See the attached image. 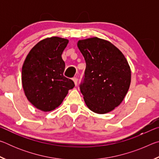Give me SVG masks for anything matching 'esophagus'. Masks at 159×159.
Wrapping results in <instances>:
<instances>
[{"label":"esophagus","mask_w":159,"mask_h":159,"mask_svg":"<svg viewBox=\"0 0 159 159\" xmlns=\"http://www.w3.org/2000/svg\"><path fill=\"white\" fill-rule=\"evenodd\" d=\"M73 80H74V84L76 85H77V82H78L77 78H76V77H74V78H73Z\"/></svg>","instance_id":"1"}]
</instances>
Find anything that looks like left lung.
<instances>
[{
	"label": "left lung",
	"instance_id": "obj_1",
	"mask_svg": "<svg viewBox=\"0 0 159 159\" xmlns=\"http://www.w3.org/2000/svg\"><path fill=\"white\" fill-rule=\"evenodd\" d=\"M86 67L79 84L86 105L106 114L121 103L130 84V66L123 53L111 43L92 38L78 42Z\"/></svg>",
	"mask_w": 159,
	"mask_h": 159
}]
</instances>
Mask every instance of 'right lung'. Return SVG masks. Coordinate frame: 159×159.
<instances>
[{
  "label": "right lung",
  "mask_w": 159,
  "mask_h": 159,
  "mask_svg": "<svg viewBox=\"0 0 159 159\" xmlns=\"http://www.w3.org/2000/svg\"><path fill=\"white\" fill-rule=\"evenodd\" d=\"M69 41L59 37L42 40L32 48L22 66V85L28 100L43 111L60 105L75 85L63 75L61 58Z\"/></svg>",
  "instance_id": "1"
}]
</instances>
